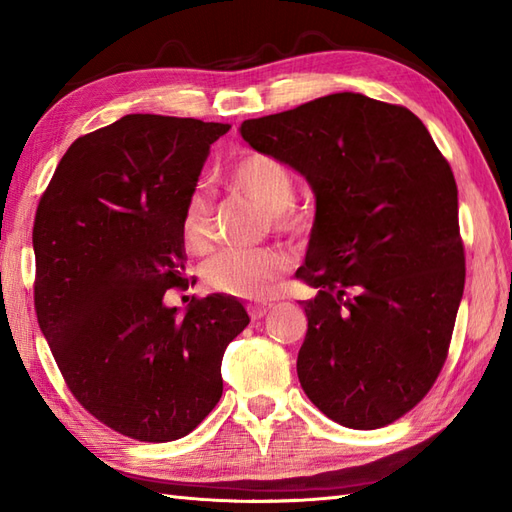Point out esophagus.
<instances>
[{"mask_svg":"<svg viewBox=\"0 0 512 512\" xmlns=\"http://www.w3.org/2000/svg\"><path fill=\"white\" fill-rule=\"evenodd\" d=\"M246 310H248V317L257 321V319L266 317V314L273 310V303H248Z\"/></svg>","mask_w":512,"mask_h":512,"instance_id":"obj_1","label":"esophagus"}]
</instances>
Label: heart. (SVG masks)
Segmentation results:
<instances>
[{"instance_id":"heart-1","label":"heart","mask_w":512,"mask_h":512,"mask_svg":"<svg viewBox=\"0 0 512 512\" xmlns=\"http://www.w3.org/2000/svg\"><path fill=\"white\" fill-rule=\"evenodd\" d=\"M231 189L257 202L268 211L270 226L277 233L301 235L306 217L295 209V176L279 158L264 151H244L226 171ZM182 244L193 255H204L213 244V206L195 189L184 198L180 211ZM292 270V257L281 248L220 253L206 262L202 277L213 292L235 299H266L279 288Z\"/></svg>"}]
</instances>
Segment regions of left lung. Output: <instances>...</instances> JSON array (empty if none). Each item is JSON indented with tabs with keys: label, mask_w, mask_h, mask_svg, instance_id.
Segmentation results:
<instances>
[{
	"label": "left lung",
	"mask_w": 512,
	"mask_h": 512,
	"mask_svg": "<svg viewBox=\"0 0 512 512\" xmlns=\"http://www.w3.org/2000/svg\"><path fill=\"white\" fill-rule=\"evenodd\" d=\"M317 195L297 275L317 290L297 374L334 422L380 429L429 394L464 292L458 184L420 118L341 92L244 121Z\"/></svg>",
	"instance_id": "8db88e82"
}]
</instances>
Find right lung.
<instances>
[{
	"mask_svg": "<svg viewBox=\"0 0 512 512\" xmlns=\"http://www.w3.org/2000/svg\"><path fill=\"white\" fill-rule=\"evenodd\" d=\"M231 125L127 114L76 138L43 191L35 310L65 385L140 442L184 438L222 396L226 345L248 325L233 297L167 308L187 288L180 211Z\"/></svg>",
	"mask_w": 512,
	"mask_h": 512,
	"instance_id": "add662e5",
	"label": "right lung"
}]
</instances>
